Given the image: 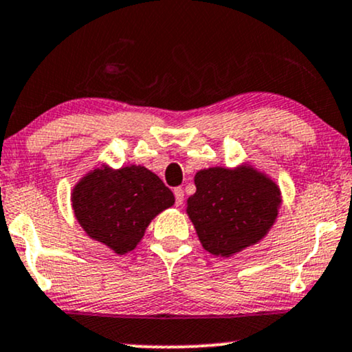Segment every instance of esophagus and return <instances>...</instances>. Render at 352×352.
<instances>
[{"label": "esophagus", "mask_w": 352, "mask_h": 352, "mask_svg": "<svg viewBox=\"0 0 352 352\" xmlns=\"http://www.w3.org/2000/svg\"><path fill=\"white\" fill-rule=\"evenodd\" d=\"M173 195H175V205L180 206L182 203H184V190H182L180 187L173 188Z\"/></svg>", "instance_id": "1"}]
</instances>
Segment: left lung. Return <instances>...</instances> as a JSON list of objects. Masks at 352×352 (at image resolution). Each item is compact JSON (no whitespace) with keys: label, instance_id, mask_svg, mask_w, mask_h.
<instances>
[{"label":"left lung","instance_id":"left-lung-1","mask_svg":"<svg viewBox=\"0 0 352 352\" xmlns=\"http://www.w3.org/2000/svg\"><path fill=\"white\" fill-rule=\"evenodd\" d=\"M195 187L187 214L213 256L231 257L264 239L282 205L278 185L249 164L198 170Z\"/></svg>","mask_w":352,"mask_h":352}]
</instances>
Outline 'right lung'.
Instances as JSON below:
<instances>
[{
	"instance_id": "right-lung-1",
	"label": "right lung",
	"mask_w": 352,
	"mask_h": 352,
	"mask_svg": "<svg viewBox=\"0 0 352 352\" xmlns=\"http://www.w3.org/2000/svg\"><path fill=\"white\" fill-rule=\"evenodd\" d=\"M70 200L87 236L122 256L141 243L149 223L170 208L175 197L142 165L103 164L75 184Z\"/></svg>"
}]
</instances>
